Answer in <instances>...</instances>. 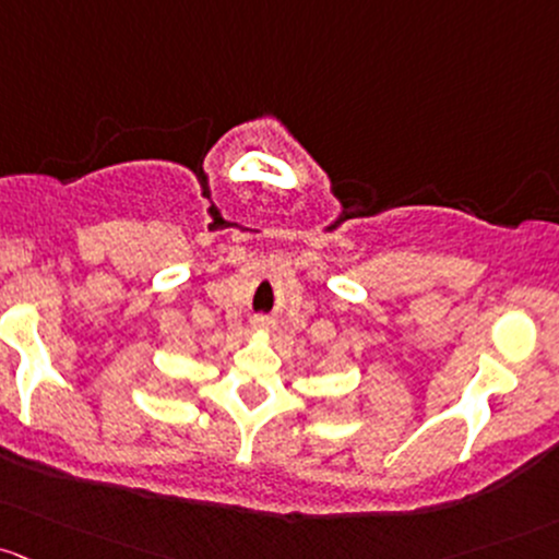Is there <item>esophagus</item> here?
<instances>
[{
    "label": "esophagus",
    "instance_id": "34e87169",
    "mask_svg": "<svg viewBox=\"0 0 559 559\" xmlns=\"http://www.w3.org/2000/svg\"><path fill=\"white\" fill-rule=\"evenodd\" d=\"M270 321L267 318H251V329H267Z\"/></svg>",
    "mask_w": 559,
    "mask_h": 559
}]
</instances>
